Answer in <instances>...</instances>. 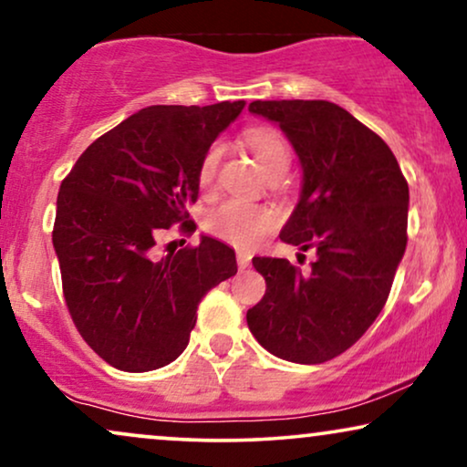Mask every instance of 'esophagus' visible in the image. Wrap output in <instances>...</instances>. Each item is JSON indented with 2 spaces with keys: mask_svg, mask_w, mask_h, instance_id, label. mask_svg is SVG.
<instances>
[{
  "mask_svg": "<svg viewBox=\"0 0 467 467\" xmlns=\"http://www.w3.org/2000/svg\"><path fill=\"white\" fill-rule=\"evenodd\" d=\"M250 261H252V254H250V252H244V250L237 252V265H239V269L250 267Z\"/></svg>",
  "mask_w": 467,
  "mask_h": 467,
  "instance_id": "1",
  "label": "esophagus"
}]
</instances>
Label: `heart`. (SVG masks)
I'll return each mask as SVG.
<instances>
[{
    "mask_svg": "<svg viewBox=\"0 0 467 467\" xmlns=\"http://www.w3.org/2000/svg\"><path fill=\"white\" fill-rule=\"evenodd\" d=\"M247 144L254 152L258 168L265 174H274L275 170L288 168V149L285 140L269 129H254L247 135ZM223 149L213 144L204 152L198 170V185L204 193L215 190L217 174H220ZM275 226V213L267 206L244 202V200H228L213 209L206 217V228L217 239L237 245L241 250H252L263 241L265 234Z\"/></svg>",
    "mask_w": 467,
    "mask_h": 467,
    "instance_id": "1",
    "label": "heart"
}]
</instances>
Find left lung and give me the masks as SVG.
Returning a JSON list of instances; mask_svg holds the SVG:
<instances>
[{
    "label": "left lung",
    "instance_id": "left-lung-1",
    "mask_svg": "<svg viewBox=\"0 0 467 467\" xmlns=\"http://www.w3.org/2000/svg\"><path fill=\"white\" fill-rule=\"evenodd\" d=\"M302 163V193L280 239L317 258L302 271L286 258L256 256L267 291L247 327L274 356L327 362L373 326L407 245L410 187L375 131L329 101H254Z\"/></svg>",
    "mask_w": 467,
    "mask_h": 467
}]
</instances>
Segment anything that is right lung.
Listing matches in <instances>:
<instances>
[{
	"instance_id": "1",
	"label": "right lung",
	"mask_w": 467,
	"mask_h": 467,
	"mask_svg": "<svg viewBox=\"0 0 467 467\" xmlns=\"http://www.w3.org/2000/svg\"><path fill=\"white\" fill-rule=\"evenodd\" d=\"M245 101L152 105L94 140L57 193L53 247L77 332L105 362L146 373L185 351L198 304L237 274L213 237L155 258L152 247L198 200V170Z\"/></svg>"
}]
</instances>
